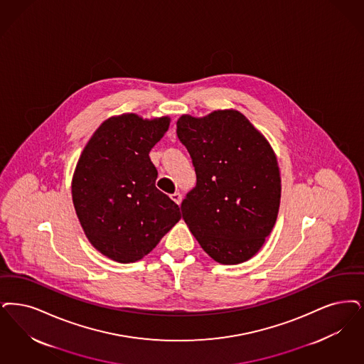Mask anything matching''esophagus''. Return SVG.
<instances>
[{
  "label": "esophagus",
  "instance_id": "esophagus-1",
  "mask_svg": "<svg viewBox=\"0 0 364 364\" xmlns=\"http://www.w3.org/2000/svg\"><path fill=\"white\" fill-rule=\"evenodd\" d=\"M171 198H172V200H173L175 203H181V193H180V192H175V193H172V195H171Z\"/></svg>",
  "mask_w": 364,
  "mask_h": 364
}]
</instances>
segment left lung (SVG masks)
Here are the masks:
<instances>
[{
	"label": "left lung",
	"mask_w": 364,
	"mask_h": 364,
	"mask_svg": "<svg viewBox=\"0 0 364 364\" xmlns=\"http://www.w3.org/2000/svg\"><path fill=\"white\" fill-rule=\"evenodd\" d=\"M176 126L196 172V186L181 203L183 219L215 262H247L279 213L282 184L272 147L235 109L183 115Z\"/></svg>",
	"instance_id": "left-lung-1"
}]
</instances>
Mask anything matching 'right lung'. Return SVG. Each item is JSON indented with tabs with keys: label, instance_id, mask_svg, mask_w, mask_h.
<instances>
[{
	"label": "right lung",
	"instance_id": "obj_1",
	"mask_svg": "<svg viewBox=\"0 0 364 364\" xmlns=\"http://www.w3.org/2000/svg\"><path fill=\"white\" fill-rule=\"evenodd\" d=\"M169 123L168 117H109L77 162V217L89 242L115 262L141 260L181 218L178 205L156 187L159 172L149 157Z\"/></svg>",
	"mask_w": 364,
	"mask_h": 364
}]
</instances>
